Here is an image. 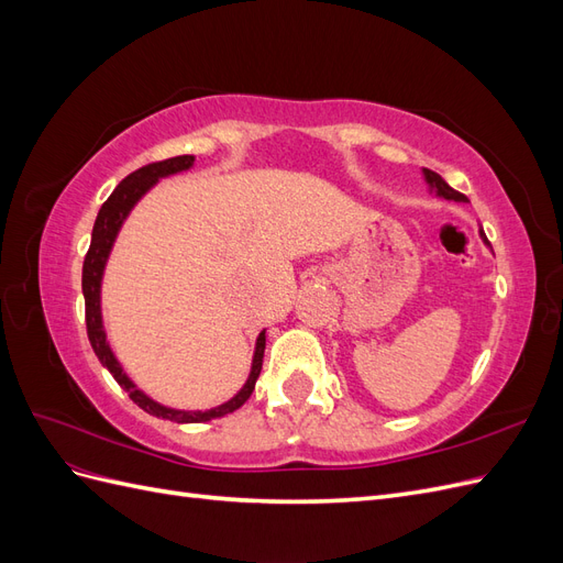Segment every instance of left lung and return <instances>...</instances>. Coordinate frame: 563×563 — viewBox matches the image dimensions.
Segmentation results:
<instances>
[{"label": "left lung", "instance_id": "left-lung-1", "mask_svg": "<svg viewBox=\"0 0 563 563\" xmlns=\"http://www.w3.org/2000/svg\"><path fill=\"white\" fill-rule=\"evenodd\" d=\"M424 180H428L434 190H437V195H441V197H446V199H455V201H467V197L463 195V192H457V190H453V187L441 178L439 174H434V172H430V168H424ZM482 236H484V242L486 244H490L488 240H486V234H484V230H482Z\"/></svg>", "mask_w": 563, "mask_h": 563}]
</instances>
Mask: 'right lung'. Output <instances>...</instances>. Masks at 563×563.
I'll return each instance as SVG.
<instances>
[{
    "mask_svg": "<svg viewBox=\"0 0 563 563\" xmlns=\"http://www.w3.org/2000/svg\"><path fill=\"white\" fill-rule=\"evenodd\" d=\"M192 162H195L192 155H180V157H172L164 162H152V164L141 166L139 172L129 174L122 183H119L114 187V192L106 199V203L98 211V218L93 223V234H91V246H89L87 255H84V267H81V291H84V305H87V333H89V343L100 360V364H103L112 373V378L129 391L131 401L139 404L143 411H147L150 416H157L164 420H176V422H203V420L220 418V416L236 411V408H240L251 397L255 380H258V376H261L263 354H265V333H261L258 343H255L251 376H249L246 385L242 387L240 395L232 397L223 406L211 408V411H174V408H166L157 401H152L150 397H145L143 391L126 378L122 366L117 364L114 354L110 352V347L106 343L103 321H100V277H103V267H106L108 253H110L112 242L117 236V230L122 228L124 218L131 211L133 203L139 201L159 178L185 172V168L192 166Z\"/></svg>",
    "mask_w": 563,
    "mask_h": 563,
    "instance_id": "obj_1",
    "label": "right lung"
}]
</instances>
